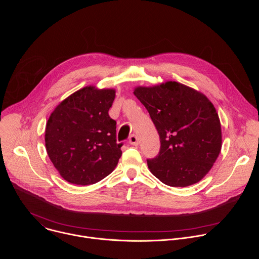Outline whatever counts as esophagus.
Instances as JSON below:
<instances>
[{
	"mask_svg": "<svg viewBox=\"0 0 259 259\" xmlns=\"http://www.w3.org/2000/svg\"><path fill=\"white\" fill-rule=\"evenodd\" d=\"M129 143L130 144H132V145H138V143H139V141H138V137L136 136V135H131L130 137H129Z\"/></svg>",
	"mask_w": 259,
	"mask_h": 259,
	"instance_id": "obj_1",
	"label": "esophagus"
}]
</instances>
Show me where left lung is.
<instances>
[{
    "mask_svg": "<svg viewBox=\"0 0 259 259\" xmlns=\"http://www.w3.org/2000/svg\"><path fill=\"white\" fill-rule=\"evenodd\" d=\"M134 95L149 112L161 139L150 171L169 187H189L210 171L221 151L218 114L202 92L174 81L138 86Z\"/></svg>",
    "mask_w": 259,
    "mask_h": 259,
    "instance_id": "8db88e82",
    "label": "left lung"
}]
</instances>
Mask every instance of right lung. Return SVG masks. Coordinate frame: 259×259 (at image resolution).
Here are the masks:
<instances>
[{"mask_svg": "<svg viewBox=\"0 0 259 259\" xmlns=\"http://www.w3.org/2000/svg\"><path fill=\"white\" fill-rule=\"evenodd\" d=\"M115 97V89L86 86L63 99L50 115L46 151L67 182L96 183L118 165L122 143H117V123L108 116Z\"/></svg>", "mask_w": 259, "mask_h": 259, "instance_id": "obj_1", "label": "right lung"}]
</instances>
